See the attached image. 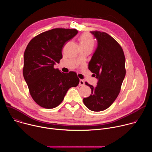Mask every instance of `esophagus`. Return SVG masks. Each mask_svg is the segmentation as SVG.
<instances>
[{"label":"esophagus","instance_id":"obj_1","mask_svg":"<svg viewBox=\"0 0 152 152\" xmlns=\"http://www.w3.org/2000/svg\"><path fill=\"white\" fill-rule=\"evenodd\" d=\"M79 86H83V85H85V82H84V81L83 80H82V79H80V80H79Z\"/></svg>","mask_w":152,"mask_h":152}]
</instances>
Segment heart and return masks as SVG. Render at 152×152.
Instances as JSON below:
<instances>
[{
	"label": "heart",
	"instance_id": "obj_1",
	"mask_svg": "<svg viewBox=\"0 0 152 152\" xmlns=\"http://www.w3.org/2000/svg\"><path fill=\"white\" fill-rule=\"evenodd\" d=\"M80 43L81 47H89L93 48L94 45V41L93 36L90 34L85 32L80 37Z\"/></svg>",
	"mask_w": 152,
	"mask_h": 152
}]
</instances>
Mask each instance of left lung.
I'll return each instance as SVG.
<instances>
[{
	"mask_svg": "<svg viewBox=\"0 0 152 152\" xmlns=\"http://www.w3.org/2000/svg\"><path fill=\"white\" fill-rule=\"evenodd\" d=\"M97 40V47L88 64V69L98 79L91 94L83 99V103L93 111L99 112L109 107L118 96L126 75L125 56L118 42L106 32L91 31Z\"/></svg>",
	"mask_w": 152,
	"mask_h": 152,
	"instance_id": "obj_1",
	"label": "left lung"
}]
</instances>
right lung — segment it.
<instances>
[{
    "label": "right lung",
    "mask_w": 152,
    "mask_h": 152,
    "mask_svg": "<svg viewBox=\"0 0 152 152\" xmlns=\"http://www.w3.org/2000/svg\"><path fill=\"white\" fill-rule=\"evenodd\" d=\"M77 32L75 29H53L33 38L26 48L23 76L33 100L42 107L58 106L69 89L79 83L75 72L64 73L53 67L62 58L66 42Z\"/></svg>",
    "instance_id": "obj_1"
}]
</instances>
